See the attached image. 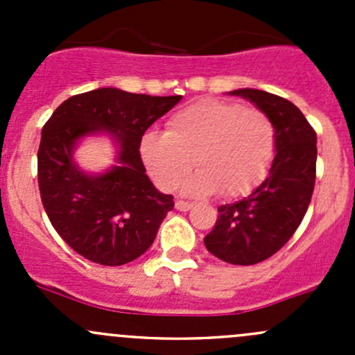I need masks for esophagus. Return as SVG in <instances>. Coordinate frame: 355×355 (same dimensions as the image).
I'll list each match as a JSON object with an SVG mask.
<instances>
[{
  "mask_svg": "<svg viewBox=\"0 0 355 355\" xmlns=\"http://www.w3.org/2000/svg\"><path fill=\"white\" fill-rule=\"evenodd\" d=\"M175 207H177L178 211H189V209H191V207H192V204L187 202V200L178 199L177 202H175Z\"/></svg>",
  "mask_w": 355,
  "mask_h": 355,
  "instance_id": "1",
  "label": "esophagus"
}]
</instances>
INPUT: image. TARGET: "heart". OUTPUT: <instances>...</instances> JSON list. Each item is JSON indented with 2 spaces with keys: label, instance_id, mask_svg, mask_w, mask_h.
Wrapping results in <instances>:
<instances>
[{
  "label": "heart",
  "instance_id": "heart-1",
  "mask_svg": "<svg viewBox=\"0 0 355 355\" xmlns=\"http://www.w3.org/2000/svg\"><path fill=\"white\" fill-rule=\"evenodd\" d=\"M277 132L266 113L227 99H200L170 116L166 132L141 139V157L164 191L180 184L189 196L237 198L252 191L270 170Z\"/></svg>",
  "mask_w": 355,
  "mask_h": 355
}]
</instances>
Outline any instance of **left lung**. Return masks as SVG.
<instances>
[{"label": "left lung", "mask_w": 355, "mask_h": 355, "mask_svg": "<svg viewBox=\"0 0 355 355\" xmlns=\"http://www.w3.org/2000/svg\"><path fill=\"white\" fill-rule=\"evenodd\" d=\"M230 94L249 99L270 116L277 153L259 187L218 207L220 216L204 245L225 263L249 266L278 252L299 228L316 182V132L288 99L259 89H237Z\"/></svg>", "instance_id": "1"}]
</instances>
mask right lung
Segmentation results:
<instances>
[{"mask_svg": "<svg viewBox=\"0 0 355 355\" xmlns=\"http://www.w3.org/2000/svg\"><path fill=\"white\" fill-rule=\"evenodd\" d=\"M182 96L132 94L114 87L63 101L42 127L37 151L41 200L60 237L92 263L121 266L155 242L173 198L156 191L141 159V139ZM108 133L118 165L91 175L73 161L82 137Z\"/></svg>", "mask_w": 355, "mask_h": 355, "instance_id": "obj_1", "label": "right lung"}]
</instances>
